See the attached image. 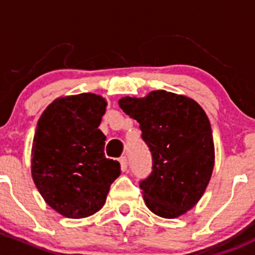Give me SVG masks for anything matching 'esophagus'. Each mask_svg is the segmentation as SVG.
<instances>
[{
  "mask_svg": "<svg viewBox=\"0 0 255 255\" xmlns=\"http://www.w3.org/2000/svg\"><path fill=\"white\" fill-rule=\"evenodd\" d=\"M119 162H120V167H122V170H127L128 169V158H127V156L120 157Z\"/></svg>",
  "mask_w": 255,
  "mask_h": 255,
  "instance_id": "34e87169",
  "label": "esophagus"
}]
</instances>
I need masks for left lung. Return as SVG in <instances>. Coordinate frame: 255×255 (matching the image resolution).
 <instances>
[{"label":"left lung","mask_w":255,"mask_h":255,"mask_svg":"<svg viewBox=\"0 0 255 255\" xmlns=\"http://www.w3.org/2000/svg\"><path fill=\"white\" fill-rule=\"evenodd\" d=\"M137 120L152 154V172L140 180L143 200L153 214L174 219L200 200L214 169L211 125L195 101L153 91L145 98L119 101Z\"/></svg>","instance_id":"1"}]
</instances>
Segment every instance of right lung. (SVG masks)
<instances>
[{
  "instance_id": "obj_1",
  "label": "right lung",
  "mask_w": 255,
  "mask_h": 255,
  "mask_svg": "<svg viewBox=\"0 0 255 255\" xmlns=\"http://www.w3.org/2000/svg\"><path fill=\"white\" fill-rule=\"evenodd\" d=\"M107 102L81 93L52 102L36 125L31 148V175L49 206L70 219L102 209L120 163L104 154L99 130Z\"/></svg>"
}]
</instances>
